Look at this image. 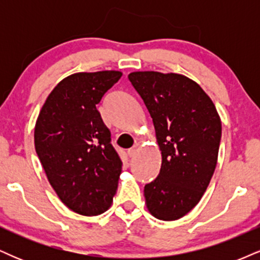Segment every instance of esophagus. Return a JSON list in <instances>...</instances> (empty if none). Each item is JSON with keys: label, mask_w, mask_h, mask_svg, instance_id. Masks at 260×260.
<instances>
[{"label": "esophagus", "mask_w": 260, "mask_h": 260, "mask_svg": "<svg viewBox=\"0 0 260 260\" xmlns=\"http://www.w3.org/2000/svg\"><path fill=\"white\" fill-rule=\"evenodd\" d=\"M136 154H137V148H132L128 150V156L129 157H133Z\"/></svg>", "instance_id": "esophagus-1"}]
</instances>
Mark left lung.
Masks as SVG:
<instances>
[{
	"mask_svg": "<svg viewBox=\"0 0 260 260\" xmlns=\"http://www.w3.org/2000/svg\"><path fill=\"white\" fill-rule=\"evenodd\" d=\"M147 106L161 151L159 176L144 187L147 209L164 221L189 213L215 171L221 120L213 100L193 79L178 73L128 74Z\"/></svg>",
	"mask_w": 260,
	"mask_h": 260,
	"instance_id": "8db88e82",
	"label": "left lung"
}]
</instances>
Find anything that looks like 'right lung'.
<instances>
[{
    "mask_svg": "<svg viewBox=\"0 0 260 260\" xmlns=\"http://www.w3.org/2000/svg\"><path fill=\"white\" fill-rule=\"evenodd\" d=\"M120 71L79 72L62 79L41 107L35 150L47 180L74 213L95 216L111 207L122 170L96 105Z\"/></svg>",
    "mask_w": 260,
    "mask_h": 260,
    "instance_id": "right-lung-1",
    "label": "right lung"
}]
</instances>
